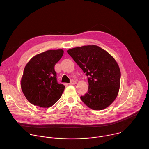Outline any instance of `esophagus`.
I'll return each mask as SVG.
<instances>
[{
  "label": "esophagus",
  "mask_w": 149,
  "mask_h": 149,
  "mask_svg": "<svg viewBox=\"0 0 149 149\" xmlns=\"http://www.w3.org/2000/svg\"><path fill=\"white\" fill-rule=\"evenodd\" d=\"M77 84V81H75V80H72L70 82V84H72V85H74V84Z\"/></svg>",
  "instance_id": "1"
}]
</instances>
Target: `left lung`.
<instances>
[{"label":"left lung","instance_id":"8db88e82","mask_svg":"<svg viewBox=\"0 0 149 149\" xmlns=\"http://www.w3.org/2000/svg\"><path fill=\"white\" fill-rule=\"evenodd\" d=\"M67 52L88 77V90L81 100L94 110L109 107L116 98L120 84L121 72L114 58L96 45L77 47Z\"/></svg>","mask_w":149,"mask_h":149}]
</instances>
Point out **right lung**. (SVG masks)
<instances>
[{"label": "right lung", "instance_id": "1", "mask_svg": "<svg viewBox=\"0 0 149 149\" xmlns=\"http://www.w3.org/2000/svg\"><path fill=\"white\" fill-rule=\"evenodd\" d=\"M63 54L62 49L49 50L33 56L25 66L21 88L31 104L48 108L61 97L65 86L58 82L54 68Z\"/></svg>", "mask_w": 149, "mask_h": 149}]
</instances>
